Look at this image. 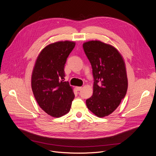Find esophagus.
Returning <instances> with one entry per match:
<instances>
[{
    "label": "esophagus",
    "mask_w": 156,
    "mask_h": 156,
    "mask_svg": "<svg viewBox=\"0 0 156 156\" xmlns=\"http://www.w3.org/2000/svg\"><path fill=\"white\" fill-rule=\"evenodd\" d=\"M82 87H76V90H77V91H80V90H82Z\"/></svg>",
    "instance_id": "esophagus-1"
}]
</instances>
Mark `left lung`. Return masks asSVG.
<instances>
[{"instance_id": "left-lung-1", "label": "left lung", "mask_w": 156, "mask_h": 156, "mask_svg": "<svg viewBox=\"0 0 156 156\" xmlns=\"http://www.w3.org/2000/svg\"><path fill=\"white\" fill-rule=\"evenodd\" d=\"M83 48L93 69V93L88 108L103 118L113 113L124 98L128 87L126 64L114 46L99 40L85 42Z\"/></svg>"}]
</instances>
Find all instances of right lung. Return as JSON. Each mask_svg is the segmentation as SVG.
I'll list each match as a JSON object with an SVG mask.
<instances>
[{
  "label": "right lung",
  "instance_id": "right-lung-1",
  "mask_svg": "<svg viewBox=\"0 0 156 156\" xmlns=\"http://www.w3.org/2000/svg\"><path fill=\"white\" fill-rule=\"evenodd\" d=\"M75 45L71 41L49 44L35 60L31 77L32 91L39 106L52 117L68 113L75 97L73 87L63 80L65 65Z\"/></svg>",
  "mask_w": 156,
  "mask_h": 156
}]
</instances>
